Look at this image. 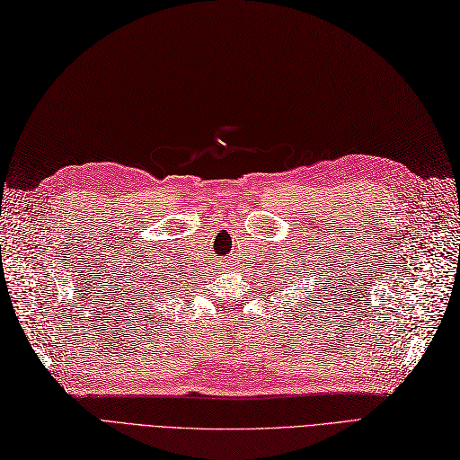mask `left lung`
Wrapping results in <instances>:
<instances>
[{
    "instance_id": "obj_1",
    "label": "left lung",
    "mask_w": 460,
    "mask_h": 460,
    "mask_svg": "<svg viewBox=\"0 0 460 460\" xmlns=\"http://www.w3.org/2000/svg\"><path fill=\"white\" fill-rule=\"evenodd\" d=\"M314 262L316 261H313V259H291V262L289 264H286V269H284V272H282V280H286V278H289V282L291 284H301V286H311L309 289V296H305V291H303V297H299V307H305V309H316L318 305H316V301H320L318 297V294H324V291H328V288H324L323 284L320 282H324L326 278H324V272L323 270H318L316 267H314ZM320 262V261H318ZM278 267H280V264H278ZM289 273L290 276L288 277L287 274ZM276 278H280V276H276ZM296 279V282L294 283L293 280ZM280 282V280H278ZM328 296H323V299H326ZM326 303H328V299H326ZM323 311H326V309H323ZM297 313V311H296ZM303 314V313H301Z\"/></svg>"
}]
</instances>
